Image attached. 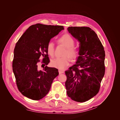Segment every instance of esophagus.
<instances>
[{"mask_svg": "<svg viewBox=\"0 0 120 120\" xmlns=\"http://www.w3.org/2000/svg\"><path fill=\"white\" fill-rule=\"evenodd\" d=\"M59 74H62V73H64V71H61V70H59Z\"/></svg>", "mask_w": 120, "mask_h": 120, "instance_id": "34e87169", "label": "esophagus"}]
</instances>
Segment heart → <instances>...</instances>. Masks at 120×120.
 Masks as SVG:
<instances>
[{
	"mask_svg": "<svg viewBox=\"0 0 120 120\" xmlns=\"http://www.w3.org/2000/svg\"><path fill=\"white\" fill-rule=\"evenodd\" d=\"M57 41L58 43L66 47L63 54V56H65L53 59L50 62V65L54 68L63 70L70 64V60L68 56L70 57L71 59H75L78 56L79 52L78 49L74 46V40L70 34H63L59 38ZM47 52L50 57L54 56L55 47L52 42L48 43L47 46Z\"/></svg>",
	"mask_w": 120,
	"mask_h": 120,
	"instance_id": "b5f03b06",
	"label": "heart"
}]
</instances>
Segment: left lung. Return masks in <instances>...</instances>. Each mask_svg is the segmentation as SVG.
Returning <instances> with one entry per match:
<instances>
[{
  "label": "left lung",
  "instance_id": "1",
  "mask_svg": "<svg viewBox=\"0 0 120 120\" xmlns=\"http://www.w3.org/2000/svg\"><path fill=\"white\" fill-rule=\"evenodd\" d=\"M68 32L80 42L79 56L74 65L65 71L68 96L85 102L98 93L105 73V52L101 42L91 28L69 27Z\"/></svg>",
  "mask_w": 120,
  "mask_h": 120
}]
</instances>
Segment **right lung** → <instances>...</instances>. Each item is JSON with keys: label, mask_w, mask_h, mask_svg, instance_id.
<instances>
[{"label": "right lung", "mask_w": 120, "mask_h": 120, "mask_svg": "<svg viewBox=\"0 0 120 120\" xmlns=\"http://www.w3.org/2000/svg\"><path fill=\"white\" fill-rule=\"evenodd\" d=\"M63 30V26L31 25L16 43L12 70L18 89L24 96L39 100L49 91L53 80L59 74L58 70L47 66L40 70L37 66L40 57H43L42 63L45 66L49 64L47 46Z\"/></svg>", "instance_id": "1"}]
</instances>
